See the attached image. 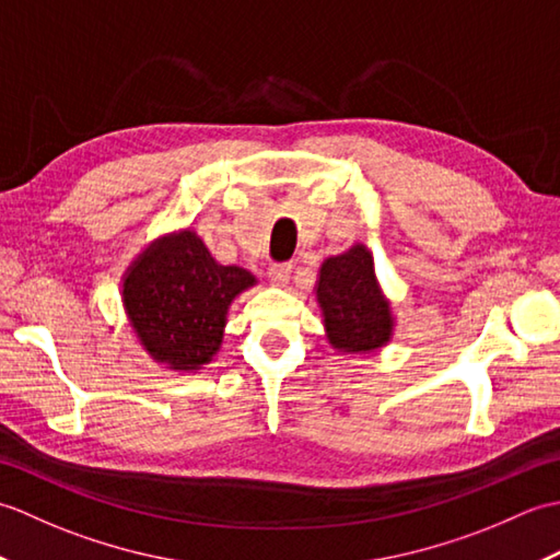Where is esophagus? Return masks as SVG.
<instances>
[{
  "label": "esophagus",
  "mask_w": 560,
  "mask_h": 560,
  "mask_svg": "<svg viewBox=\"0 0 560 560\" xmlns=\"http://www.w3.org/2000/svg\"><path fill=\"white\" fill-rule=\"evenodd\" d=\"M291 271H293L291 261H279V265H271L267 273H269V279L277 283V287H283V283H289V279H291Z\"/></svg>",
  "instance_id": "esophagus-1"
}]
</instances>
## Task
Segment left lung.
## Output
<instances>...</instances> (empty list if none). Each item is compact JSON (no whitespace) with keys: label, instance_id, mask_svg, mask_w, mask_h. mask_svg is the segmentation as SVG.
Instances as JSON below:
<instances>
[{"label":"left lung","instance_id":"obj_1","mask_svg":"<svg viewBox=\"0 0 560 560\" xmlns=\"http://www.w3.org/2000/svg\"><path fill=\"white\" fill-rule=\"evenodd\" d=\"M317 305L325 317L327 339L343 353H371L392 339L395 317L380 291L373 255L365 245L327 257L315 287Z\"/></svg>","mask_w":560,"mask_h":560}]
</instances>
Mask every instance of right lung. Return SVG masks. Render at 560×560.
<instances>
[{
    "label": "right lung",
    "instance_id": "right-lung-1",
    "mask_svg": "<svg viewBox=\"0 0 560 560\" xmlns=\"http://www.w3.org/2000/svg\"><path fill=\"white\" fill-rule=\"evenodd\" d=\"M257 279L223 267L195 231L153 241L122 279V305L137 339L171 371H199L221 349L229 305Z\"/></svg>",
    "mask_w": 560,
    "mask_h": 560
}]
</instances>
